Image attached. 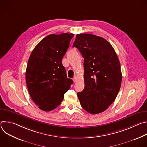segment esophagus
Returning a JSON list of instances; mask_svg holds the SVG:
<instances>
[{"instance_id": "esophagus-1", "label": "esophagus", "mask_w": 147, "mask_h": 147, "mask_svg": "<svg viewBox=\"0 0 147 147\" xmlns=\"http://www.w3.org/2000/svg\"><path fill=\"white\" fill-rule=\"evenodd\" d=\"M77 76H74V78H73V81L74 82H76L77 81Z\"/></svg>"}]
</instances>
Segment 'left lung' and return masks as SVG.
<instances>
[{
	"mask_svg": "<svg viewBox=\"0 0 147 147\" xmlns=\"http://www.w3.org/2000/svg\"><path fill=\"white\" fill-rule=\"evenodd\" d=\"M73 47L84 59L85 87L77 96L82 108L91 114L101 113L115 100L121 83L120 64L115 49L102 37L76 35Z\"/></svg>",
	"mask_w": 147,
	"mask_h": 147,
	"instance_id": "left-lung-1",
	"label": "left lung"
}]
</instances>
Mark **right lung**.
I'll return each instance as SVG.
<instances>
[{
	"label": "right lung",
	"instance_id": "obj_1",
	"mask_svg": "<svg viewBox=\"0 0 147 147\" xmlns=\"http://www.w3.org/2000/svg\"><path fill=\"white\" fill-rule=\"evenodd\" d=\"M73 34H51L33 49L28 61L26 80L30 95L44 111L56 108L73 83L67 77L61 60Z\"/></svg>",
	"mask_w": 147,
	"mask_h": 147
}]
</instances>
